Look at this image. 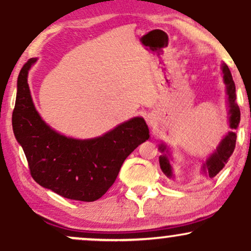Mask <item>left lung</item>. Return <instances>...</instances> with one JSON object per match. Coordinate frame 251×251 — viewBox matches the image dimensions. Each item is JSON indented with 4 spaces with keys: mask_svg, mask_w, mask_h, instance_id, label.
I'll use <instances>...</instances> for the list:
<instances>
[{
    "mask_svg": "<svg viewBox=\"0 0 251 251\" xmlns=\"http://www.w3.org/2000/svg\"><path fill=\"white\" fill-rule=\"evenodd\" d=\"M222 74H224V81L226 83V87H227L228 104H229V106H228L229 107V126L233 130L229 131L225 136V138L220 142V144L216 148V150L208 157L206 163L203 164V172H205L207 176H209L211 178L215 177V176L224 169L225 164H227L231 153L234 152L235 144H236V134H235L234 130L237 129V126H239L241 119L240 108L237 106L236 102H235V100H236L235 83L233 76H231L230 71L226 64H222ZM159 150L162 151V152H164V151L169 152L164 144L160 145ZM159 164L162 171L165 173L168 177H172V168L171 165H170L169 158L166 154H163V156L159 157Z\"/></svg>",
    "mask_w": 251,
    "mask_h": 251,
    "instance_id": "8db88e82",
    "label": "left lung"
}]
</instances>
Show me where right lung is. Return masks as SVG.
<instances>
[{
	"label": "right lung",
	"mask_w": 251,
	"mask_h": 251,
	"mask_svg": "<svg viewBox=\"0 0 251 251\" xmlns=\"http://www.w3.org/2000/svg\"><path fill=\"white\" fill-rule=\"evenodd\" d=\"M36 60L31 58L22 67L12 111V129L31 176L40 186L67 199H100L116 180L126 157L149 140V128L144 119L134 117L91 140L58 134L42 120L31 98L27 73Z\"/></svg>",
	"instance_id": "right-lung-1"
}]
</instances>
